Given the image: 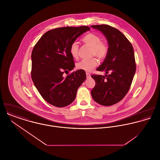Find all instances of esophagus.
I'll list each match as a JSON object with an SVG mask.
<instances>
[{
	"label": "esophagus",
	"mask_w": 160,
	"mask_h": 160,
	"mask_svg": "<svg viewBox=\"0 0 160 160\" xmlns=\"http://www.w3.org/2000/svg\"><path fill=\"white\" fill-rule=\"evenodd\" d=\"M86 77H87V78H91V74L87 72L86 73Z\"/></svg>",
	"instance_id": "1"
}]
</instances>
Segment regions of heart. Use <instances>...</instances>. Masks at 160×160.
Here are the masks:
<instances>
[{
	"mask_svg": "<svg viewBox=\"0 0 160 160\" xmlns=\"http://www.w3.org/2000/svg\"><path fill=\"white\" fill-rule=\"evenodd\" d=\"M101 38L93 34L89 33L85 35L82 41L86 45L91 47V52L92 56L95 55L98 59L102 60L105 58L108 53V47L105 44L101 42ZM79 46L77 42H74L71 44L69 47V53L74 58L78 57ZM97 65V60L95 58L91 59H84L76 63V68L84 71H91Z\"/></svg>",
	"mask_w": 160,
	"mask_h": 160,
	"instance_id": "b5f03b06",
	"label": "heart"
}]
</instances>
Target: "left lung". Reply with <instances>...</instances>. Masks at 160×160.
<instances>
[{
    "mask_svg": "<svg viewBox=\"0 0 160 160\" xmlns=\"http://www.w3.org/2000/svg\"><path fill=\"white\" fill-rule=\"evenodd\" d=\"M91 27L102 32L108 44L107 55L97 68L106 74L92 75L95 81L92 97L100 105L111 106L121 101L130 89L136 69L134 48L126 37L113 27L107 24Z\"/></svg>",
    "mask_w": 160,
    "mask_h": 160,
    "instance_id": "left-lung-1",
    "label": "left lung"
}]
</instances>
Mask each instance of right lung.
<instances>
[{"mask_svg": "<svg viewBox=\"0 0 160 160\" xmlns=\"http://www.w3.org/2000/svg\"><path fill=\"white\" fill-rule=\"evenodd\" d=\"M89 30L87 26L55 28L46 32L34 47L31 78L48 103L64 107L74 100L78 88L86 79V72L79 69L66 78L63 74L74 68L73 58L69 53L71 44Z\"/></svg>", "mask_w": 160, "mask_h": 160, "instance_id": "add662e5", "label": "right lung"}]
</instances>
